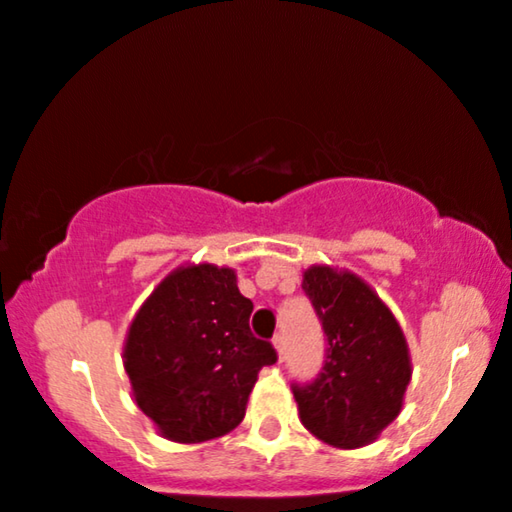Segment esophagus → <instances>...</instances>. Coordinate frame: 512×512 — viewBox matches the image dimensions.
Wrapping results in <instances>:
<instances>
[{"instance_id":"34e87169","label":"esophagus","mask_w":512,"mask_h":512,"mask_svg":"<svg viewBox=\"0 0 512 512\" xmlns=\"http://www.w3.org/2000/svg\"><path fill=\"white\" fill-rule=\"evenodd\" d=\"M271 342H274V349L278 352V357H283V354H286V345H288L286 335L278 333V335H274V340H271Z\"/></svg>"}]
</instances>
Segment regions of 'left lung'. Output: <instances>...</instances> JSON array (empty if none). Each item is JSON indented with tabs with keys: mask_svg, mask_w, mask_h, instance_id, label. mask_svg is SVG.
<instances>
[{
	"mask_svg": "<svg viewBox=\"0 0 512 512\" xmlns=\"http://www.w3.org/2000/svg\"><path fill=\"white\" fill-rule=\"evenodd\" d=\"M302 288L326 333V364L314 383L293 387L302 425L335 449L375 442L404 406L411 354L392 309L364 278L312 264Z\"/></svg>",
	"mask_w": 512,
	"mask_h": 512,
	"instance_id": "1",
	"label": "left lung"
}]
</instances>
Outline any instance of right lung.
<instances>
[{"label":"right lung","instance_id":"obj_1","mask_svg":"<svg viewBox=\"0 0 512 512\" xmlns=\"http://www.w3.org/2000/svg\"><path fill=\"white\" fill-rule=\"evenodd\" d=\"M252 302L231 267L170 271L134 314L122 347L132 397L155 430L179 444L229 435L274 347L250 333Z\"/></svg>","mask_w":512,"mask_h":512}]
</instances>
